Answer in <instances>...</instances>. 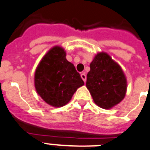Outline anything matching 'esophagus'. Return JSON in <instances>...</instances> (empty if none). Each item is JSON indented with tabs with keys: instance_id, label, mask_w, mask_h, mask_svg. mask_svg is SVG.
Masks as SVG:
<instances>
[{
	"instance_id": "obj_1",
	"label": "esophagus",
	"mask_w": 150,
	"mask_h": 150,
	"mask_svg": "<svg viewBox=\"0 0 150 150\" xmlns=\"http://www.w3.org/2000/svg\"><path fill=\"white\" fill-rule=\"evenodd\" d=\"M81 78L84 81H86V73H81Z\"/></svg>"
}]
</instances>
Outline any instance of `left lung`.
<instances>
[{
  "instance_id": "left-lung-1",
  "label": "left lung",
  "mask_w": 150,
  "mask_h": 150,
  "mask_svg": "<svg viewBox=\"0 0 150 150\" xmlns=\"http://www.w3.org/2000/svg\"><path fill=\"white\" fill-rule=\"evenodd\" d=\"M86 87L100 108L112 109L126 96L127 80L122 69L105 52H98L90 64Z\"/></svg>"
}]
</instances>
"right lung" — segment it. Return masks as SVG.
<instances>
[{"mask_svg":"<svg viewBox=\"0 0 150 150\" xmlns=\"http://www.w3.org/2000/svg\"><path fill=\"white\" fill-rule=\"evenodd\" d=\"M84 85L72 63L66 59L61 46H54L38 64L35 72V87L39 96L49 105L64 106Z\"/></svg>","mask_w":150,"mask_h":150,"instance_id":"1","label":"right lung"}]
</instances>
